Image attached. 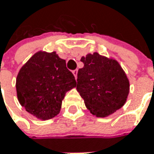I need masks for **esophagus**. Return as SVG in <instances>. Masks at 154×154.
Segmentation results:
<instances>
[{"mask_svg": "<svg viewBox=\"0 0 154 154\" xmlns=\"http://www.w3.org/2000/svg\"><path fill=\"white\" fill-rule=\"evenodd\" d=\"M72 73H73V75H74V77H75V79L77 78V73H78V70L76 69V70H73L72 71Z\"/></svg>", "mask_w": 154, "mask_h": 154, "instance_id": "34e87169", "label": "esophagus"}]
</instances>
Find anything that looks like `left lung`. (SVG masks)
<instances>
[{
	"label": "left lung",
	"mask_w": 154,
	"mask_h": 154,
	"mask_svg": "<svg viewBox=\"0 0 154 154\" xmlns=\"http://www.w3.org/2000/svg\"><path fill=\"white\" fill-rule=\"evenodd\" d=\"M76 89L93 115L104 118L124 106L129 82L120 64L97 52L82 57Z\"/></svg>",
	"instance_id": "8db88e82"
}]
</instances>
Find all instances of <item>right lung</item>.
I'll use <instances>...</instances> for the list:
<instances>
[{
  "instance_id": "right-lung-1",
  "label": "right lung",
  "mask_w": 154,
  "mask_h": 154,
  "mask_svg": "<svg viewBox=\"0 0 154 154\" xmlns=\"http://www.w3.org/2000/svg\"><path fill=\"white\" fill-rule=\"evenodd\" d=\"M75 87V78L66 60L55 51L35 53L20 69L16 82L20 105L43 121L59 113L66 93Z\"/></svg>"
}]
</instances>
